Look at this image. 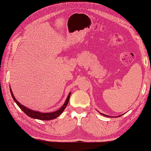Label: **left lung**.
<instances>
[{"label": "left lung", "instance_id": "8db88e82", "mask_svg": "<svg viewBox=\"0 0 151 151\" xmlns=\"http://www.w3.org/2000/svg\"><path fill=\"white\" fill-rule=\"evenodd\" d=\"M101 115H105V116H106V117H111V116H108V115H104V114H102V113H101ZM117 117H118V116H117Z\"/></svg>", "mask_w": 151, "mask_h": 151}]
</instances>
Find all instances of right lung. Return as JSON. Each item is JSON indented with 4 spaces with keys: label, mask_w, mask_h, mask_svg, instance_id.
<instances>
[{
    "label": "right lung",
    "mask_w": 151,
    "mask_h": 151,
    "mask_svg": "<svg viewBox=\"0 0 151 151\" xmlns=\"http://www.w3.org/2000/svg\"><path fill=\"white\" fill-rule=\"evenodd\" d=\"M9 89H10V93L12 96V98L14 99V101L16 102V104L18 105V106L20 108L21 110L28 115V116H29L30 117H32L33 119H40V120H52L58 117L60 114H62V112L64 111V110H65V108H66L67 104H68L69 101V98L70 96V93H69V94L68 95V97H67L65 103L63 104L62 106L61 107L59 110H58L56 111L50 112V113H41V112H40L38 111H34V110H31V109L28 108L27 107L24 106L22 105L21 103H19V102L16 100L14 94H13L12 89L9 88Z\"/></svg>",
    "instance_id": "obj_1"
}]
</instances>
